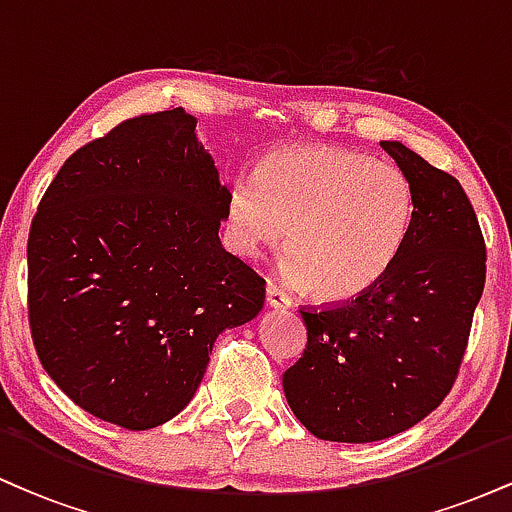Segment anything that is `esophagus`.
<instances>
[{"mask_svg":"<svg viewBox=\"0 0 512 512\" xmlns=\"http://www.w3.org/2000/svg\"><path fill=\"white\" fill-rule=\"evenodd\" d=\"M267 305H269V308H276V310H289L291 308V298L286 296V293L281 291L279 286L267 284Z\"/></svg>","mask_w":512,"mask_h":512,"instance_id":"obj_1","label":"esophagus"}]
</instances>
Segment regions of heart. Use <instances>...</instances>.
Returning a JSON list of instances; mask_svg holds the SVG:
<instances>
[{"instance_id":"1","label":"heart","mask_w":512,"mask_h":512,"mask_svg":"<svg viewBox=\"0 0 512 512\" xmlns=\"http://www.w3.org/2000/svg\"><path fill=\"white\" fill-rule=\"evenodd\" d=\"M411 221L414 192L395 163L325 144L267 151L226 202V238L238 255L274 248L289 227L281 276L332 303L354 301L390 274Z\"/></svg>"}]
</instances>
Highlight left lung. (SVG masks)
<instances>
[{"instance_id":"1","label":"left lung","mask_w":512,"mask_h":512,"mask_svg":"<svg viewBox=\"0 0 512 512\" xmlns=\"http://www.w3.org/2000/svg\"><path fill=\"white\" fill-rule=\"evenodd\" d=\"M380 146L414 192L407 245L356 301L301 310L308 346L284 373L293 414L334 443L397 436L443 402L486 281L484 236L460 182L402 142Z\"/></svg>"}]
</instances>
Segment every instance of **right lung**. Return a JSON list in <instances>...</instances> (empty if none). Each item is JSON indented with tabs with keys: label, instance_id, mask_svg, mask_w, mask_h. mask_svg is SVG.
<instances>
[{
	"label": "right lung",
	"instance_id": "add662e5",
	"mask_svg": "<svg viewBox=\"0 0 512 512\" xmlns=\"http://www.w3.org/2000/svg\"><path fill=\"white\" fill-rule=\"evenodd\" d=\"M228 187L182 108L122 122L67 158L28 236L40 363L98 419L166 424L195 397L216 337L264 305L223 250Z\"/></svg>",
	"mask_w": 512,
	"mask_h": 512
}]
</instances>
